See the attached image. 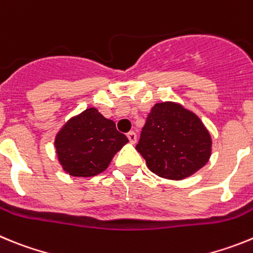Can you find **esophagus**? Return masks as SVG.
I'll use <instances>...</instances> for the list:
<instances>
[{
    "mask_svg": "<svg viewBox=\"0 0 253 253\" xmlns=\"http://www.w3.org/2000/svg\"><path fill=\"white\" fill-rule=\"evenodd\" d=\"M126 137H128V139H129V142L130 143H135L137 142V134L134 133V131H129L128 134H126Z\"/></svg>",
    "mask_w": 253,
    "mask_h": 253,
    "instance_id": "1",
    "label": "esophagus"
}]
</instances>
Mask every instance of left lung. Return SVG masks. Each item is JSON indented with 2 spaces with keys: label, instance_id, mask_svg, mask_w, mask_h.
Masks as SVG:
<instances>
[{
  "label": "left lung",
  "instance_id": "8db88e82",
  "mask_svg": "<svg viewBox=\"0 0 253 253\" xmlns=\"http://www.w3.org/2000/svg\"><path fill=\"white\" fill-rule=\"evenodd\" d=\"M135 148L153 173L182 180L209 161L211 137L193 111L176 102H158L148 114Z\"/></svg>",
  "mask_w": 253,
  "mask_h": 253
}]
</instances>
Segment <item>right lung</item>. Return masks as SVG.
<instances>
[{
    "instance_id": "add662e5",
    "label": "right lung",
    "mask_w": 253,
    "mask_h": 253,
    "mask_svg": "<svg viewBox=\"0 0 253 253\" xmlns=\"http://www.w3.org/2000/svg\"><path fill=\"white\" fill-rule=\"evenodd\" d=\"M129 140L116 130L115 123L90 107L73 116L55 135L60 166L75 177H91L109 167L116 152Z\"/></svg>"
}]
</instances>
